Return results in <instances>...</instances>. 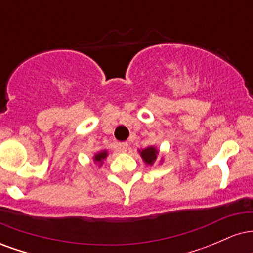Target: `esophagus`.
<instances>
[{
  "mask_svg": "<svg viewBox=\"0 0 253 253\" xmlns=\"http://www.w3.org/2000/svg\"><path fill=\"white\" fill-rule=\"evenodd\" d=\"M128 149V144L127 143H119L118 144V150L120 151V152H125V151H127Z\"/></svg>",
  "mask_w": 253,
  "mask_h": 253,
  "instance_id": "obj_1",
  "label": "esophagus"
}]
</instances>
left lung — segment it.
Here are the masks:
<instances>
[{
  "instance_id": "1",
  "label": "left lung",
  "mask_w": 253,
  "mask_h": 253,
  "mask_svg": "<svg viewBox=\"0 0 253 253\" xmlns=\"http://www.w3.org/2000/svg\"><path fill=\"white\" fill-rule=\"evenodd\" d=\"M139 153H140L141 158H143L145 164L153 165L155 164V162L157 161V157H158L159 151L155 146H149V147H146V149L139 150Z\"/></svg>"
}]
</instances>
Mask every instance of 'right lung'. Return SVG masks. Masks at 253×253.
<instances>
[{"label": "right lung", "instance_id": "obj_1", "mask_svg": "<svg viewBox=\"0 0 253 253\" xmlns=\"http://www.w3.org/2000/svg\"><path fill=\"white\" fill-rule=\"evenodd\" d=\"M107 156H108V152H107V150L100 151V152L95 153V156H94V162H95V163H97V164L101 167V165L103 164L104 159L107 158Z\"/></svg>", "mask_w": 253, "mask_h": 253}]
</instances>
